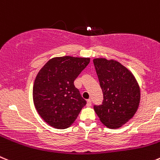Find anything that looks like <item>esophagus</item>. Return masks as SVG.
<instances>
[{"mask_svg": "<svg viewBox=\"0 0 160 160\" xmlns=\"http://www.w3.org/2000/svg\"><path fill=\"white\" fill-rule=\"evenodd\" d=\"M87 104V106H89H89H91V104H92V101H91V100H87V104Z\"/></svg>", "mask_w": 160, "mask_h": 160, "instance_id": "1", "label": "esophagus"}]
</instances>
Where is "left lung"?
<instances>
[{"instance_id": "8db88e82", "label": "left lung", "mask_w": 160, "mask_h": 160, "mask_svg": "<svg viewBox=\"0 0 160 160\" xmlns=\"http://www.w3.org/2000/svg\"><path fill=\"white\" fill-rule=\"evenodd\" d=\"M93 63L104 95L102 104L94 106V111L108 128H119L138 111L139 85L131 71L116 60L96 58Z\"/></svg>"}]
</instances>
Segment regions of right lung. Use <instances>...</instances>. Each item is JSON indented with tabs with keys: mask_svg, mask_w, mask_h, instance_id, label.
<instances>
[{
	"mask_svg": "<svg viewBox=\"0 0 160 160\" xmlns=\"http://www.w3.org/2000/svg\"><path fill=\"white\" fill-rule=\"evenodd\" d=\"M90 58L60 56L48 60L33 86V104L42 119L56 129L69 127L86 104L74 81Z\"/></svg>",
	"mask_w": 160,
	"mask_h": 160,
	"instance_id": "right-lung-1",
	"label": "right lung"
}]
</instances>
